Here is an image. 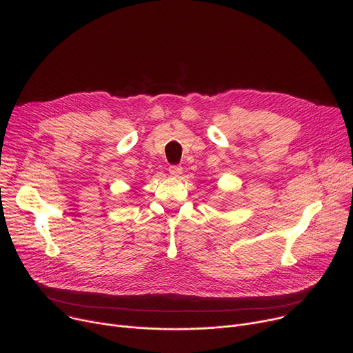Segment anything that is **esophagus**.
<instances>
[{
  "instance_id": "34e87169",
  "label": "esophagus",
  "mask_w": 353,
  "mask_h": 353,
  "mask_svg": "<svg viewBox=\"0 0 353 353\" xmlns=\"http://www.w3.org/2000/svg\"><path fill=\"white\" fill-rule=\"evenodd\" d=\"M168 173H170V176L173 177H180L183 173V168L181 165H170L168 167Z\"/></svg>"
}]
</instances>
